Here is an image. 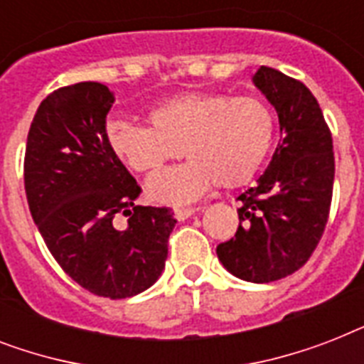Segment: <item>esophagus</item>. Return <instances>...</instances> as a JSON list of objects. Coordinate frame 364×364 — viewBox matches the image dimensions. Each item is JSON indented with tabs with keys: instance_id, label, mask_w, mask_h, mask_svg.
<instances>
[{
	"instance_id": "esophagus-1",
	"label": "esophagus",
	"mask_w": 364,
	"mask_h": 364,
	"mask_svg": "<svg viewBox=\"0 0 364 364\" xmlns=\"http://www.w3.org/2000/svg\"><path fill=\"white\" fill-rule=\"evenodd\" d=\"M198 211V208H176V219L177 221H187L188 217H193Z\"/></svg>"
}]
</instances>
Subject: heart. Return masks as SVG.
Returning <instances> with one entry per match:
<instances>
[{"mask_svg": "<svg viewBox=\"0 0 364 364\" xmlns=\"http://www.w3.org/2000/svg\"><path fill=\"white\" fill-rule=\"evenodd\" d=\"M151 126L111 119L105 141L134 171H153L183 156L188 162L149 177V196L162 204H188L213 183L240 187L262 168L274 145L270 107L251 96L181 94L149 113Z\"/></svg>", "mask_w": 364, "mask_h": 364, "instance_id": "b5f03b06", "label": "heart"}]
</instances>
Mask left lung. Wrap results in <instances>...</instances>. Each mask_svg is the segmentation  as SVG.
<instances>
[{"label": "left lung", "mask_w": 364, "mask_h": 364, "mask_svg": "<svg viewBox=\"0 0 364 364\" xmlns=\"http://www.w3.org/2000/svg\"><path fill=\"white\" fill-rule=\"evenodd\" d=\"M253 85L276 109L282 143L257 187L238 196L240 227L217 257L243 282L270 283L304 266L321 240L333 200V136L306 85L266 65Z\"/></svg>", "instance_id": "1"}]
</instances>
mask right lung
Masks as SVG:
<instances>
[{"label": "right lung", "instance_id": "add662e5", "mask_svg": "<svg viewBox=\"0 0 364 364\" xmlns=\"http://www.w3.org/2000/svg\"><path fill=\"white\" fill-rule=\"evenodd\" d=\"M115 94L77 82L48 94L28 132L24 187L31 217L62 270L90 293L128 299L160 277L170 208L136 205L141 188L105 141ZM117 215L128 216L124 229Z\"/></svg>", "mask_w": 364, "mask_h": 364}]
</instances>
